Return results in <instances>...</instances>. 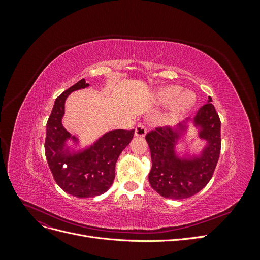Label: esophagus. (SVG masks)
Masks as SVG:
<instances>
[{
    "instance_id": "34e87169",
    "label": "esophagus",
    "mask_w": 260,
    "mask_h": 260,
    "mask_svg": "<svg viewBox=\"0 0 260 260\" xmlns=\"http://www.w3.org/2000/svg\"><path fill=\"white\" fill-rule=\"evenodd\" d=\"M146 132H147V129H146L145 125L138 124L136 130H135V136L138 137V138H144L145 135H146Z\"/></svg>"
}]
</instances>
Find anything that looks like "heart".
Wrapping results in <instances>:
<instances>
[{"instance_id":"obj_1","label":"heart","mask_w":260,"mask_h":260,"mask_svg":"<svg viewBox=\"0 0 260 260\" xmlns=\"http://www.w3.org/2000/svg\"><path fill=\"white\" fill-rule=\"evenodd\" d=\"M179 85H168L159 89L156 93V101L161 105L172 103L169 118L175 120L190 112L196 102V96L190 91L182 92Z\"/></svg>"}]
</instances>
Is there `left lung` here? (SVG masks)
I'll use <instances>...</instances> for the list:
<instances>
[{
    "instance_id": "left-lung-1",
    "label": "left lung",
    "mask_w": 260,
    "mask_h": 260,
    "mask_svg": "<svg viewBox=\"0 0 260 260\" xmlns=\"http://www.w3.org/2000/svg\"><path fill=\"white\" fill-rule=\"evenodd\" d=\"M207 102L194 119L179 123L176 128H156L145 137L152 157L149 184L164 198H191L206 186L214 174L221 148V122L210 96ZM191 123L198 129V137L207 144L200 154L180 156L176 144L181 138L187 137Z\"/></svg>"
}]
</instances>
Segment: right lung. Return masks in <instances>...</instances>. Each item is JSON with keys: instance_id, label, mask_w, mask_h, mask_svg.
Segmentation results:
<instances>
[{"instance_id": "1", "label": "right lung", "mask_w": 260, "mask_h": 260, "mask_svg": "<svg viewBox=\"0 0 260 260\" xmlns=\"http://www.w3.org/2000/svg\"><path fill=\"white\" fill-rule=\"evenodd\" d=\"M89 85L81 79L62 92L55 100L46 123L44 148L52 175L61 190L78 199L99 196L112 186L118 157L135 135V130H111L90 146L77 148L79 139L70 135L61 122L65 102L70 93ZM68 140L74 143L73 147L68 145Z\"/></svg>"}]
</instances>
